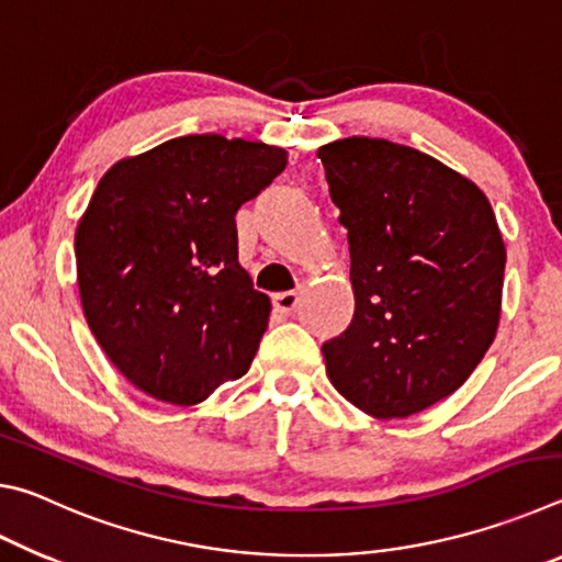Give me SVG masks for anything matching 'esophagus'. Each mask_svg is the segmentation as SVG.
Wrapping results in <instances>:
<instances>
[{"label":"esophagus","instance_id":"esophagus-1","mask_svg":"<svg viewBox=\"0 0 562 562\" xmlns=\"http://www.w3.org/2000/svg\"><path fill=\"white\" fill-rule=\"evenodd\" d=\"M300 294H302V288L292 290V292L274 294V297H272L274 312H280V315H292V312L297 310V304H300Z\"/></svg>","mask_w":562,"mask_h":562}]
</instances>
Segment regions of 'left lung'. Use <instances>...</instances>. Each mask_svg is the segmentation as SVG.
<instances>
[{
  "mask_svg": "<svg viewBox=\"0 0 562 562\" xmlns=\"http://www.w3.org/2000/svg\"><path fill=\"white\" fill-rule=\"evenodd\" d=\"M349 240L355 317L322 345L337 392L376 418L453 394L493 345L506 247L488 198L384 138L317 150Z\"/></svg>",
  "mask_w": 562,
  "mask_h": 562,
  "instance_id": "8db88e82",
  "label": "left lung"
}]
</instances>
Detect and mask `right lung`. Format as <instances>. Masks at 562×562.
Listing matches in <instances>:
<instances>
[{"label":"right lung","instance_id":"obj_1","mask_svg":"<svg viewBox=\"0 0 562 562\" xmlns=\"http://www.w3.org/2000/svg\"><path fill=\"white\" fill-rule=\"evenodd\" d=\"M284 166L282 148L203 133L99 180L74 237L81 304L140 392L190 406L250 369L270 300L237 262L235 215Z\"/></svg>","mask_w":562,"mask_h":562}]
</instances>
